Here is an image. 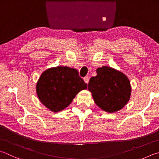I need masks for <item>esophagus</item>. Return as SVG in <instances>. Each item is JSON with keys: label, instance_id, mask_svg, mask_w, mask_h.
I'll return each instance as SVG.
<instances>
[{"label": "esophagus", "instance_id": "esophagus-1", "mask_svg": "<svg viewBox=\"0 0 159 159\" xmlns=\"http://www.w3.org/2000/svg\"><path fill=\"white\" fill-rule=\"evenodd\" d=\"M84 81L85 83L88 84L89 83V77L88 76H86L84 77Z\"/></svg>", "mask_w": 159, "mask_h": 159}]
</instances>
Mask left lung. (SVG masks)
Here are the masks:
<instances>
[{
	"mask_svg": "<svg viewBox=\"0 0 159 159\" xmlns=\"http://www.w3.org/2000/svg\"><path fill=\"white\" fill-rule=\"evenodd\" d=\"M88 89L95 104L109 113L121 109L129 100L131 86L127 77L108 66L97 69V75L89 80Z\"/></svg>",
	"mask_w": 159,
	"mask_h": 159,
	"instance_id": "8db88e82",
	"label": "left lung"
}]
</instances>
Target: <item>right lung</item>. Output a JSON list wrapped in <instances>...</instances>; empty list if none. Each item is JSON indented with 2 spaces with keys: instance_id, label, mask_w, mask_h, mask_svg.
Masks as SVG:
<instances>
[{
  "instance_id": "right-lung-1",
  "label": "right lung",
  "mask_w": 159,
  "mask_h": 159,
  "mask_svg": "<svg viewBox=\"0 0 159 159\" xmlns=\"http://www.w3.org/2000/svg\"><path fill=\"white\" fill-rule=\"evenodd\" d=\"M87 89L76 69L57 66L44 71L37 84L38 98L47 108L57 112L67 107L78 93Z\"/></svg>"
}]
</instances>
